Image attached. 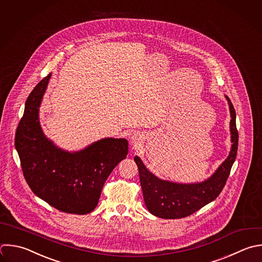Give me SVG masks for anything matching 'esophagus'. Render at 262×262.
<instances>
[{"instance_id":"esophagus-1","label":"esophagus","mask_w":262,"mask_h":262,"mask_svg":"<svg viewBox=\"0 0 262 262\" xmlns=\"http://www.w3.org/2000/svg\"><path fill=\"white\" fill-rule=\"evenodd\" d=\"M139 140H140V136H139L138 134H134V135L132 136V142L137 143V142H139Z\"/></svg>"}]
</instances>
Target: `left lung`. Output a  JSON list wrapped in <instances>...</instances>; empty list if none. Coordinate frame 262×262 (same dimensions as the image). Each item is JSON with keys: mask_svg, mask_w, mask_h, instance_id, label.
Returning <instances> with one entry per match:
<instances>
[{"mask_svg": "<svg viewBox=\"0 0 262 262\" xmlns=\"http://www.w3.org/2000/svg\"><path fill=\"white\" fill-rule=\"evenodd\" d=\"M226 99L231 117V150L227 159L208 180L194 184H180L161 180L145 168L138 157L134 158L138 168L144 203L152 215L165 219H178L189 216L214 201L223 189L236 158L238 142L235 111L228 96H226Z\"/></svg>", "mask_w": 262, "mask_h": 262, "instance_id": "1", "label": "left lung"}]
</instances>
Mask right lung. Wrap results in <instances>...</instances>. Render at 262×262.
<instances>
[{
    "label": "right lung",
    "instance_id": "right-lung-1",
    "mask_svg": "<svg viewBox=\"0 0 262 262\" xmlns=\"http://www.w3.org/2000/svg\"><path fill=\"white\" fill-rule=\"evenodd\" d=\"M50 77H45L27 99L15 147L35 194L59 211L88 214L97 206L112 171L128 155V141L104 138L73 154L57 148L45 137L39 122V107Z\"/></svg>",
    "mask_w": 262,
    "mask_h": 262
}]
</instances>
